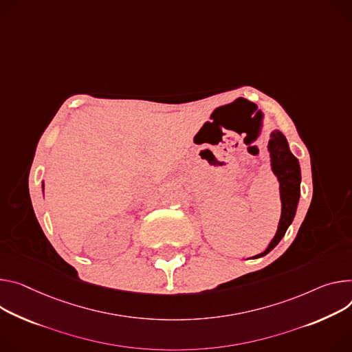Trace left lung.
<instances>
[{"instance_id":"left-lung-1","label":"left lung","mask_w":352,"mask_h":352,"mask_svg":"<svg viewBox=\"0 0 352 352\" xmlns=\"http://www.w3.org/2000/svg\"><path fill=\"white\" fill-rule=\"evenodd\" d=\"M268 151L271 158V170L279 182L280 195V219L278 230L271 240L267 250L252 258H260L267 255L285 236L287 228L296 214V208L300 198V166L299 160L292 154L286 138L279 131H274L270 136Z\"/></svg>"}]
</instances>
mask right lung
Instances as JSON below:
<instances>
[{"mask_svg":"<svg viewBox=\"0 0 352 352\" xmlns=\"http://www.w3.org/2000/svg\"><path fill=\"white\" fill-rule=\"evenodd\" d=\"M42 189H43V190H45V184H42Z\"/></svg>","mask_w":352,"mask_h":352,"instance_id":"right-lung-1","label":"right lung"}]
</instances>
